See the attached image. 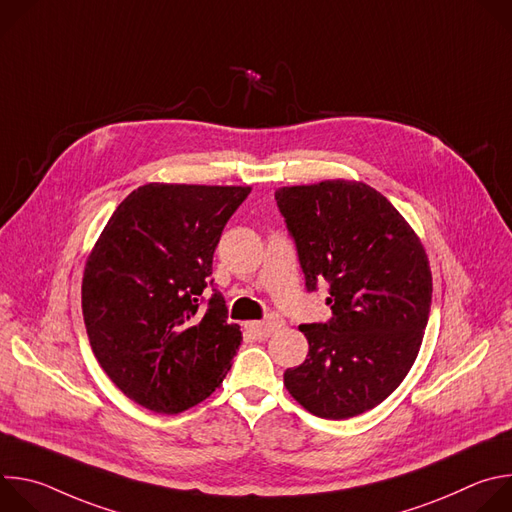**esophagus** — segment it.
Listing matches in <instances>:
<instances>
[{
  "mask_svg": "<svg viewBox=\"0 0 512 512\" xmlns=\"http://www.w3.org/2000/svg\"><path fill=\"white\" fill-rule=\"evenodd\" d=\"M283 326V320L279 316H269L267 320L261 322H251L249 324V332L255 334L257 338H267L271 336L275 330H279Z\"/></svg>",
  "mask_w": 512,
  "mask_h": 512,
  "instance_id": "esophagus-1",
  "label": "esophagus"
}]
</instances>
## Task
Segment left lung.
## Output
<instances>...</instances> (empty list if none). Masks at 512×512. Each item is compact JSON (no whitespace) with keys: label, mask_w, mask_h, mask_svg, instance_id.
Listing matches in <instances>:
<instances>
[{"label":"left lung","mask_w":512,"mask_h":512,"mask_svg":"<svg viewBox=\"0 0 512 512\" xmlns=\"http://www.w3.org/2000/svg\"><path fill=\"white\" fill-rule=\"evenodd\" d=\"M279 212L308 291L330 283L332 318L302 324L310 350L283 385L304 409L348 419L383 403L417 358L431 306L425 249L399 210L350 180L283 186Z\"/></svg>","instance_id":"8db88e82"}]
</instances>
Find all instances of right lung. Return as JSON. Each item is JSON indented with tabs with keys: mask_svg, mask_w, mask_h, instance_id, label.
<instances>
[{
	"mask_svg": "<svg viewBox=\"0 0 512 512\" xmlns=\"http://www.w3.org/2000/svg\"><path fill=\"white\" fill-rule=\"evenodd\" d=\"M249 186L145 184L111 214L83 275V318L107 377L141 407L174 415L231 371L243 334L212 285V255Z\"/></svg>",
	"mask_w": 512,
	"mask_h": 512,
	"instance_id": "right-lung-1",
	"label": "right lung"
}]
</instances>
